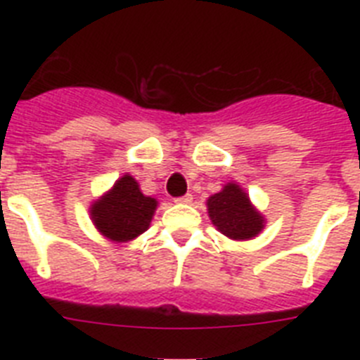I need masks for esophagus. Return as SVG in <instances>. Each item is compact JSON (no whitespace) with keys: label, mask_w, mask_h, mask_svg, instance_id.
<instances>
[{"label":"esophagus","mask_w":360,"mask_h":360,"mask_svg":"<svg viewBox=\"0 0 360 360\" xmlns=\"http://www.w3.org/2000/svg\"><path fill=\"white\" fill-rule=\"evenodd\" d=\"M174 202H176V203H191V202H193V195H189V193H187V195L174 198Z\"/></svg>","instance_id":"obj_1"}]
</instances>
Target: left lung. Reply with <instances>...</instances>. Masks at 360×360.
Returning a JSON list of instances; mask_svg holds the SVG:
<instances>
[{"label":"left lung","mask_w":360,"mask_h":360,"mask_svg":"<svg viewBox=\"0 0 360 360\" xmlns=\"http://www.w3.org/2000/svg\"><path fill=\"white\" fill-rule=\"evenodd\" d=\"M209 218L231 240H250L265 227V218L250 203L249 195L238 184H227L207 200Z\"/></svg>","instance_id":"left-lung-1"}]
</instances>
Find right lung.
<instances>
[{"mask_svg": "<svg viewBox=\"0 0 360 360\" xmlns=\"http://www.w3.org/2000/svg\"><path fill=\"white\" fill-rule=\"evenodd\" d=\"M158 202L142 195L135 178L124 174L90 207L91 221L104 238L117 243L131 241L148 231Z\"/></svg>", "mask_w": 360, "mask_h": 360, "instance_id": "1", "label": "right lung"}]
</instances>
